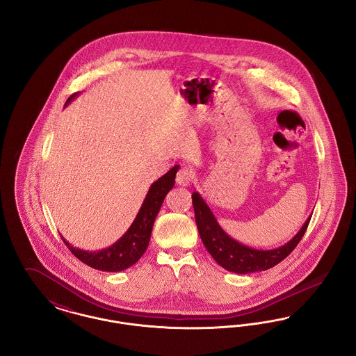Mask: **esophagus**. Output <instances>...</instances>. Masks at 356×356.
Segmentation results:
<instances>
[{"label":"esophagus","instance_id":"34e87169","mask_svg":"<svg viewBox=\"0 0 356 356\" xmlns=\"http://www.w3.org/2000/svg\"><path fill=\"white\" fill-rule=\"evenodd\" d=\"M192 179H193V173H192V170H189V168H186V167L180 168L179 172H177V175H176V183H177L179 186H189L191 181H192Z\"/></svg>","mask_w":356,"mask_h":356}]
</instances>
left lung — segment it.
I'll return each mask as SVG.
<instances>
[{
	"mask_svg": "<svg viewBox=\"0 0 356 356\" xmlns=\"http://www.w3.org/2000/svg\"><path fill=\"white\" fill-rule=\"evenodd\" d=\"M192 204L197 229L207 251L227 271L243 275L270 270L284 260L299 244L311 220L309 216L300 231L284 245L275 250H254L234 240L222 231L215 215L197 192L192 193Z\"/></svg>",
	"mask_w": 356,
	"mask_h": 356,
	"instance_id": "left-lung-1",
	"label": "left lung"
}]
</instances>
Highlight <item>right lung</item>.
<instances>
[{
    "instance_id": "obj_1",
    "label": "right lung",
    "mask_w": 356,
    "mask_h": 356,
    "mask_svg": "<svg viewBox=\"0 0 356 356\" xmlns=\"http://www.w3.org/2000/svg\"><path fill=\"white\" fill-rule=\"evenodd\" d=\"M74 96H77V93L72 95L65 105H68L69 102L74 99ZM177 170L179 165H175L164 176H161L159 180L153 183L132 225L115 244L105 250L89 252L72 247L68 241L61 236L70 252L86 266L100 271L119 272L134 266L145 252L149 244L153 222L161 208L164 197L175 186V177Z\"/></svg>"
}]
</instances>
